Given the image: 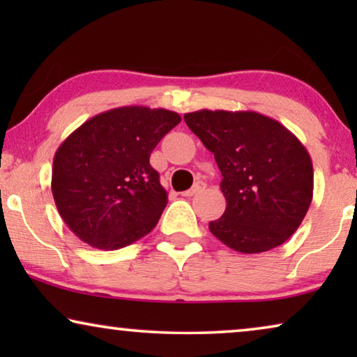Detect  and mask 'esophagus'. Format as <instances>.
<instances>
[{
	"instance_id": "obj_1",
	"label": "esophagus",
	"mask_w": 357,
	"mask_h": 357,
	"mask_svg": "<svg viewBox=\"0 0 357 357\" xmlns=\"http://www.w3.org/2000/svg\"><path fill=\"white\" fill-rule=\"evenodd\" d=\"M204 187H206V185H204L203 182H198V183H195L192 188L187 190V192H183L182 195H183V197H193V195H197V193H199V192H203Z\"/></svg>"
}]
</instances>
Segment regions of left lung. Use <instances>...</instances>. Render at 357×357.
I'll use <instances>...</instances> for the list:
<instances>
[{
  "mask_svg": "<svg viewBox=\"0 0 357 357\" xmlns=\"http://www.w3.org/2000/svg\"><path fill=\"white\" fill-rule=\"evenodd\" d=\"M185 123L221 170L226 211L209 222L224 245L241 253L280 247L304 221L314 195L305 146L284 125L252 110H198Z\"/></svg>",
  "mask_w": 357,
  "mask_h": 357,
  "instance_id": "obj_1",
  "label": "left lung"
}]
</instances>
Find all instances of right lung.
<instances>
[{
	"label": "right lung",
	"instance_id": "1",
	"mask_svg": "<svg viewBox=\"0 0 357 357\" xmlns=\"http://www.w3.org/2000/svg\"><path fill=\"white\" fill-rule=\"evenodd\" d=\"M180 120L172 110L119 107L92 116L63 141L53 158L52 193L82 242L119 250L153 231L167 192L149 158Z\"/></svg>",
	"mask_w": 357,
	"mask_h": 357
}]
</instances>
